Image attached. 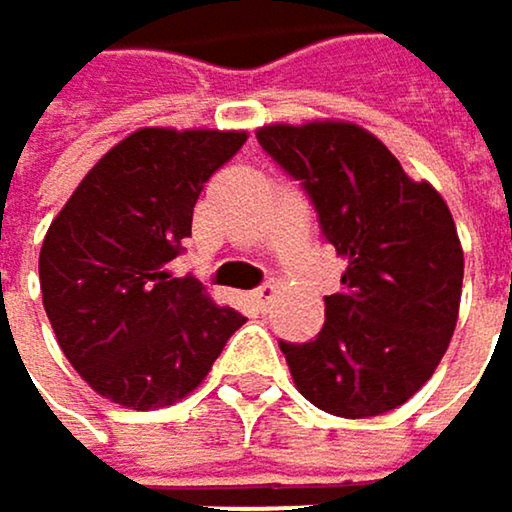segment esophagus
I'll return each mask as SVG.
<instances>
[{
  "instance_id": "34e87169",
  "label": "esophagus",
  "mask_w": 512,
  "mask_h": 512,
  "mask_svg": "<svg viewBox=\"0 0 512 512\" xmlns=\"http://www.w3.org/2000/svg\"><path fill=\"white\" fill-rule=\"evenodd\" d=\"M273 297H276V288L273 285H261V288L251 291V303L258 306V309H267L273 303Z\"/></svg>"
}]
</instances>
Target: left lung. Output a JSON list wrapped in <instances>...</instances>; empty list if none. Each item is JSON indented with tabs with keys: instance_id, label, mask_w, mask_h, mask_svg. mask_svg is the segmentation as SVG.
Returning <instances> with one entry per match:
<instances>
[{
	"instance_id": "1",
	"label": "left lung",
	"mask_w": 512,
	"mask_h": 512,
	"mask_svg": "<svg viewBox=\"0 0 512 512\" xmlns=\"http://www.w3.org/2000/svg\"><path fill=\"white\" fill-rule=\"evenodd\" d=\"M264 152L300 182L324 239L348 261L312 342H279L297 390L336 417L405 405L438 369L459 318L465 258L429 182L348 122L270 125Z\"/></svg>"
}]
</instances>
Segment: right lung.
<instances>
[{
  "label": "right lung",
  "instance_id": "right-lung-1",
  "mask_svg": "<svg viewBox=\"0 0 512 512\" xmlns=\"http://www.w3.org/2000/svg\"><path fill=\"white\" fill-rule=\"evenodd\" d=\"M242 131L140 128L116 143L53 218L38 279L62 354L104 399L149 411L188 396L242 327L194 276L176 279L206 179Z\"/></svg>",
  "mask_w": 512,
  "mask_h": 512
}]
</instances>
